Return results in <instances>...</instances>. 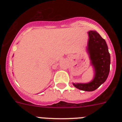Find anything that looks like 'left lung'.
<instances>
[{"label":"left lung","mask_w":122,"mask_h":122,"mask_svg":"<svg viewBox=\"0 0 122 122\" xmlns=\"http://www.w3.org/2000/svg\"><path fill=\"white\" fill-rule=\"evenodd\" d=\"M87 51L95 70L93 80L89 83H73L79 90L91 92L98 89L106 81L110 70L111 57L106 41L96 31H89Z\"/></svg>","instance_id":"obj_1"}]
</instances>
